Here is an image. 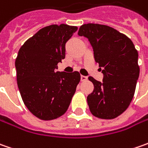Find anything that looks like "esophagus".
<instances>
[{
  "instance_id": "34e87169",
  "label": "esophagus",
  "mask_w": 148,
  "mask_h": 148,
  "mask_svg": "<svg viewBox=\"0 0 148 148\" xmlns=\"http://www.w3.org/2000/svg\"><path fill=\"white\" fill-rule=\"evenodd\" d=\"M87 79H88V77H86V76H81V81L82 82H86V81H87Z\"/></svg>"
}]
</instances>
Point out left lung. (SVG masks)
<instances>
[{"instance_id": "left-lung-1", "label": "left lung", "mask_w": 148, "mask_h": 148, "mask_svg": "<svg viewBox=\"0 0 148 148\" xmlns=\"http://www.w3.org/2000/svg\"><path fill=\"white\" fill-rule=\"evenodd\" d=\"M78 35L88 38L104 75L102 82L88 77L94 85L87 96L89 109L97 118L114 119L127 110L134 98L140 71L138 51L129 38L110 26L85 24Z\"/></svg>"}]
</instances>
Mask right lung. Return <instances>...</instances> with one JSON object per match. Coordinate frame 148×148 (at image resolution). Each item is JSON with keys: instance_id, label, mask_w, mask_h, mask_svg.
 Returning <instances> with one entry per match:
<instances>
[{"instance_id": "obj_1", "label": "right lung", "mask_w": 148, "mask_h": 148, "mask_svg": "<svg viewBox=\"0 0 148 148\" xmlns=\"http://www.w3.org/2000/svg\"><path fill=\"white\" fill-rule=\"evenodd\" d=\"M77 26L62 24L41 29L24 43L15 59L17 84L28 110L42 120L64 114L76 92L78 71H57L65 58L66 43Z\"/></svg>"}]
</instances>
